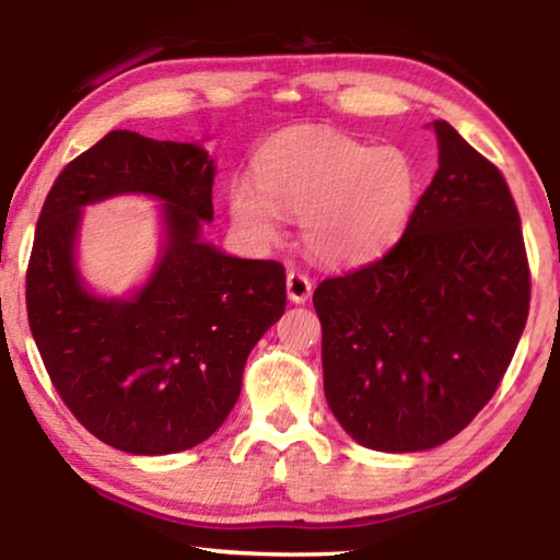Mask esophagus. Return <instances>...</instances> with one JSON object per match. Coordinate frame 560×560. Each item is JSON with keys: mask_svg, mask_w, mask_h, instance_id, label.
<instances>
[{"mask_svg": "<svg viewBox=\"0 0 560 560\" xmlns=\"http://www.w3.org/2000/svg\"><path fill=\"white\" fill-rule=\"evenodd\" d=\"M288 298L293 303H305L313 293V282L308 275L298 272V270H288Z\"/></svg>", "mask_w": 560, "mask_h": 560, "instance_id": "esophagus-1", "label": "esophagus"}]
</instances>
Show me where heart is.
I'll return each mask as SVG.
<instances>
[{
	"mask_svg": "<svg viewBox=\"0 0 560 560\" xmlns=\"http://www.w3.org/2000/svg\"><path fill=\"white\" fill-rule=\"evenodd\" d=\"M420 175L400 148H372L320 127L275 135L255 158V188L229 190L236 229L275 242L298 217L305 249L331 265L370 262L393 247L416 211Z\"/></svg>",
	"mask_w": 560,
	"mask_h": 560,
	"instance_id": "heart-1",
	"label": "heart"
}]
</instances>
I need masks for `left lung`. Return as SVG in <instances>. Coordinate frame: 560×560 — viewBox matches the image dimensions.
I'll list each match as a JSON object with an SVG mask.
<instances>
[{
    "label": "left lung",
    "mask_w": 560,
    "mask_h": 560,
    "mask_svg": "<svg viewBox=\"0 0 560 560\" xmlns=\"http://www.w3.org/2000/svg\"><path fill=\"white\" fill-rule=\"evenodd\" d=\"M439 171L385 257L320 282L328 408L357 443L441 446L492 400L530 311L517 206L497 165L433 121Z\"/></svg>",
    "instance_id": "left-lung-1"
}]
</instances>
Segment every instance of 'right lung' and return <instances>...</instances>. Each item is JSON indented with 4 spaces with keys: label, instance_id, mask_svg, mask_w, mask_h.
Segmentation results:
<instances>
[{
    "label": "right lung",
    "instance_id": "1",
    "mask_svg": "<svg viewBox=\"0 0 560 560\" xmlns=\"http://www.w3.org/2000/svg\"><path fill=\"white\" fill-rule=\"evenodd\" d=\"M213 173L201 144L114 129L60 171L37 219L30 331L75 420L127 454H175L217 433L249 351L285 311V267L201 240ZM119 192L164 201L166 247L140 294L106 302L82 288L72 244L82 206Z\"/></svg>",
    "mask_w": 560,
    "mask_h": 560
}]
</instances>
